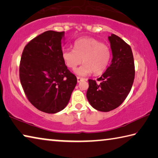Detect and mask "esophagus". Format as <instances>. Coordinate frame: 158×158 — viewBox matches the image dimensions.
Wrapping results in <instances>:
<instances>
[{"mask_svg": "<svg viewBox=\"0 0 158 158\" xmlns=\"http://www.w3.org/2000/svg\"><path fill=\"white\" fill-rule=\"evenodd\" d=\"M84 78H82V77H77V82H82V81H84Z\"/></svg>", "mask_w": 158, "mask_h": 158, "instance_id": "esophagus-1", "label": "esophagus"}]
</instances>
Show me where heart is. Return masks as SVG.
<instances>
[{
    "label": "heart",
    "instance_id": "obj_1",
    "mask_svg": "<svg viewBox=\"0 0 158 158\" xmlns=\"http://www.w3.org/2000/svg\"><path fill=\"white\" fill-rule=\"evenodd\" d=\"M74 50L66 48L62 51V58L66 65L75 69L82 62L84 64L75 69L79 76H86L93 71L97 75L106 69L110 59V50L106 44L92 38H83L76 40Z\"/></svg>",
    "mask_w": 158,
    "mask_h": 158
}]
</instances>
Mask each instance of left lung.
Segmentation results:
<instances>
[{
	"mask_svg": "<svg viewBox=\"0 0 158 158\" xmlns=\"http://www.w3.org/2000/svg\"><path fill=\"white\" fill-rule=\"evenodd\" d=\"M113 58L110 66L97 81L89 80L87 99L97 110L115 109L127 97L132 87L135 71L130 46L115 34L108 36Z\"/></svg>",
	"mask_w": 158,
	"mask_h": 158,
	"instance_id": "1",
	"label": "left lung"
}]
</instances>
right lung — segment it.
<instances>
[{
    "mask_svg": "<svg viewBox=\"0 0 158 158\" xmlns=\"http://www.w3.org/2000/svg\"><path fill=\"white\" fill-rule=\"evenodd\" d=\"M64 34L41 33L25 46L20 61V81L27 99L37 109L51 114L66 106L77 84L62 58Z\"/></svg>",
    "mask_w": 158,
    "mask_h": 158,
    "instance_id": "1",
    "label": "right lung"
}]
</instances>
